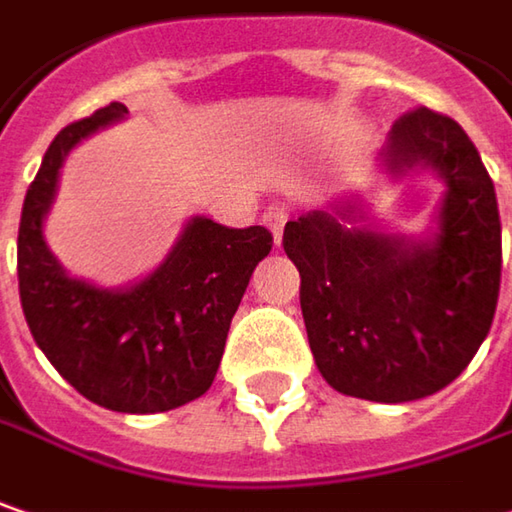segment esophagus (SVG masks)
<instances>
[{"label":"esophagus","mask_w":512,"mask_h":512,"mask_svg":"<svg viewBox=\"0 0 512 512\" xmlns=\"http://www.w3.org/2000/svg\"><path fill=\"white\" fill-rule=\"evenodd\" d=\"M286 220H289V214H286L284 208H269L266 214H263V223L269 226V231H272V240H275V246H281V237H284V226Z\"/></svg>","instance_id":"obj_1"}]
</instances>
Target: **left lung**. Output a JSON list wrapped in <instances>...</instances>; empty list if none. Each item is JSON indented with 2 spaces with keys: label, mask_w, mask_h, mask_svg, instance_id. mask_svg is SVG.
I'll return each instance as SVG.
<instances>
[{
  "label": "left lung",
  "mask_w": 512,
  "mask_h": 512,
  "mask_svg": "<svg viewBox=\"0 0 512 512\" xmlns=\"http://www.w3.org/2000/svg\"><path fill=\"white\" fill-rule=\"evenodd\" d=\"M388 185L432 173L443 196L423 231H388L362 194L284 228L301 275V313L330 388L371 403H411L446 388L490 333L501 284L493 179L461 124L420 106L376 153Z\"/></svg>",
  "instance_id": "8db88e82"
}]
</instances>
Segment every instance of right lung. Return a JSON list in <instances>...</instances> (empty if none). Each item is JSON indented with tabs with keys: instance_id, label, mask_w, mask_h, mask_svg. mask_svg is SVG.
<instances>
[{
	"instance_id": "add662e5",
	"label": "right lung",
	"mask_w": 512,
	"mask_h": 512,
	"mask_svg": "<svg viewBox=\"0 0 512 512\" xmlns=\"http://www.w3.org/2000/svg\"><path fill=\"white\" fill-rule=\"evenodd\" d=\"M124 118L127 106L115 101L51 141L22 205L16 275L31 336L57 374L95 406L156 414L211 388L231 318L272 234L196 214L165 260L138 281L101 286L69 275L46 243L60 173L80 141Z\"/></svg>"
}]
</instances>
